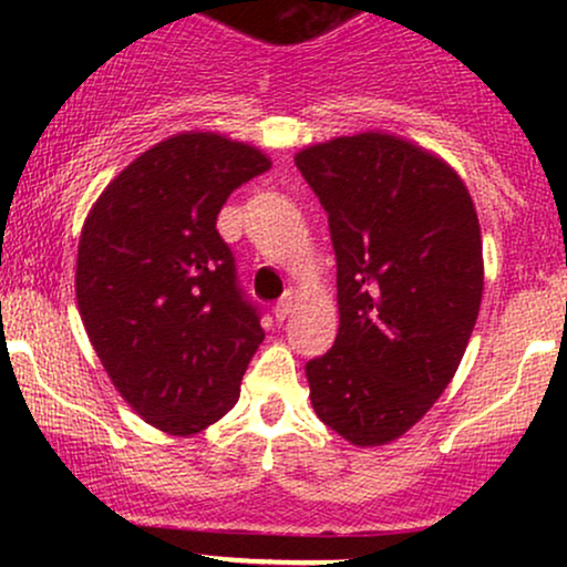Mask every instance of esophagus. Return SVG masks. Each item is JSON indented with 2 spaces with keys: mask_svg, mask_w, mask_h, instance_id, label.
Returning a JSON list of instances; mask_svg holds the SVG:
<instances>
[{
  "mask_svg": "<svg viewBox=\"0 0 567 567\" xmlns=\"http://www.w3.org/2000/svg\"><path fill=\"white\" fill-rule=\"evenodd\" d=\"M296 301H298V296L292 290H288L285 292L282 298H279V303L275 306V315H277V320H285V317H290L292 315V309H296Z\"/></svg>",
  "mask_w": 567,
  "mask_h": 567,
  "instance_id": "1",
  "label": "esophagus"
}]
</instances>
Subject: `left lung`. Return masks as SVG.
<instances>
[{
    "label": "left lung",
    "mask_w": 567,
    "mask_h": 567,
    "mask_svg": "<svg viewBox=\"0 0 567 567\" xmlns=\"http://www.w3.org/2000/svg\"><path fill=\"white\" fill-rule=\"evenodd\" d=\"M296 167L328 213L341 317L333 349L306 362L311 408L351 445H386L424 419L470 343L477 210L445 159L381 130L306 146Z\"/></svg>",
    "instance_id": "left-lung-1"
}]
</instances>
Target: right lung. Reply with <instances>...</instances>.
I'll use <instances>...</instances> for the list:
<instances>
[{
	"mask_svg": "<svg viewBox=\"0 0 567 567\" xmlns=\"http://www.w3.org/2000/svg\"><path fill=\"white\" fill-rule=\"evenodd\" d=\"M269 167L250 143L186 130L130 162L84 218V330L122 400L175 437L229 413L264 341L216 220L234 188Z\"/></svg>",
	"mask_w": 567,
	"mask_h": 567,
	"instance_id": "1",
	"label": "right lung"
}]
</instances>
